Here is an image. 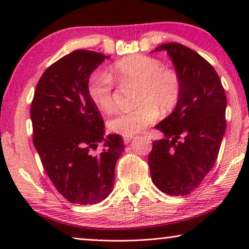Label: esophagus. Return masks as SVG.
Returning <instances> with one entry per match:
<instances>
[{"label":"esophagus","mask_w":249,"mask_h":249,"mask_svg":"<svg viewBox=\"0 0 249 249\" xmlns=\"http://www.w3.org/2000/svg\"><path fill=\"white\" fill-rule=\"evenodd\" d=\"M132 138H134V137H132V136H124V144H129V142H131Z\"/></svg>","instance_id":"1"}]
</instances>
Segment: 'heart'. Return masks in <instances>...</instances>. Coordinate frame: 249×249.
Returning a JSON list of instances; mask_svg holds the SVG:
<instances>
[{"label":"heart","mask_w":249,"mask_h":249,"mask_svg":"<svg viewBox=\"0 0 249 249\" xmlns=\"http://www.w3.org/2000/svg\"><path fill=\"white\" fill-rule=\"evenodd\" d=\"M113 78L120 84H138L135 107L118 111L107 122L111 131L122 136H134L159 117V108L170 111L178 103L181 83L173 70L165 69L155 57L135 54L113 64L110 73L96 70L87 83V94L91 103L103 112L113 107Z\"/></svg>","instance_id":"b5f03b06"}]
</instances>
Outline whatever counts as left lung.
Segmentation results:
<instances>
[{"mask_svg": "<svg viewBox=\"0 0 249 249\" xmlns=\"http://www.w3.org/2000/svg\"><path fill=\"white\" fill-rule=\"evenodd\" d=\"M181 83L172 113L155 125L164 138L153 142L148 165L154 185L171 196H186L213 168L226 132L227 97L219 74L195 51L163 44Z\"/></svg>", "mask_w": 249, "mask_h": 249, "instance_id": "obj_1", "label": "left lung"}]
</instances>
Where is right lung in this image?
I'll return each instance as SVG.
<instances>
[{
	"instance_id": "1",
	"label": "right lung",
	"mask_w": 249,
	"mask_h": 249,
	"mask_svg": "<svg viewBox=\"0 0 249 249\" xmlns=\"http://www.w3.org/2000/svg\"><path fill=\"white\" fill-rule=\"evenodd\" d=\"M110 56L77 50L47 68L30 108L33 141L45 171L64 198L100 203L114 187V169L124 151L120 135L105 137L104 121L87 94L88 78ZM104 151L94 155L98 144Z\"/></svg>"
}]
</instances>
